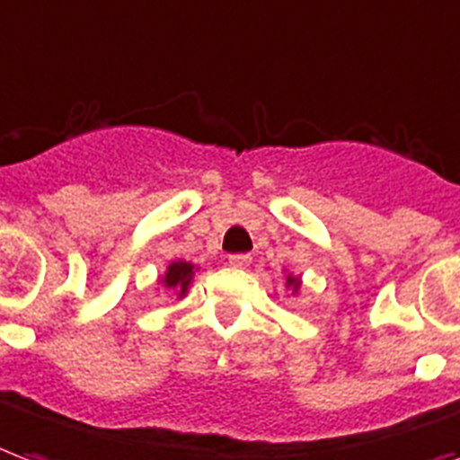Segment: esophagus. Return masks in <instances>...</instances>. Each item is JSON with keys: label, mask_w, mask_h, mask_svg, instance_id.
<instances>
[{"label": "esophagus", "mask_w": 460, "mask_h": 460, "mask_svg": "<svg viewBox=\"0 0 460 460\" xmlns=\"http://www.w3.org/2000/svg\"><path fill=\"white\" fill-rule=\"evenodd\" d=\"M229 265L231 268H248L251 265V256L248 253H234V256H229Z\"/></svg>", "instance_id": "obj_1"}]
</instances>
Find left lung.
<instances>
[{"label":"left lung","mask_w":460,"mask_h":460,"mask_svg":"<svg viewBox=\"0 0 460 460\" xmlns=\"http://www.w3.org/2000/svg\"><path fill=\"white\" fill-rule=\"evenodd\" d=\"M285 285H288L292 292H299V285H302V280H299V278H295L292 273H288V278H285Z\"/></svg>","instance_id":"1"}]
</instances>
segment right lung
Returning a JSON list of instances; mask_svg holds the SVG:
<instances>
[{
	"mask_svg": "<svg viewBox=\"0 0 460 460\" xmlns=\"http://www.w3.org/2000/svg\"><path fill=\"white\" fill-rule=\"evenodd\" d=\"M195 270L197 268L192 263H185V261H172V263L168 265L165 275H163L158 282H161L165 290H172L180 299H182L187 295V290H190V285H192Z\"/></svg>",
	"mask_w": 460,
	"mask_h": 460,
	"instance_id": "right-lung-1",
	"label": "right lung"
}]
</instances>
